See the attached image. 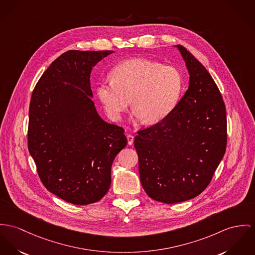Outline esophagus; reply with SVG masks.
<instances>
[{
	"instance_id": "esophagus-1",
	"label": "esophagus",
	"mask_w": 255,
	"mask_h": 255,
	"mask_svg": "<svg viewBox=\"0 0 255 255\" xmlns=\"http://www.w3.org/2000/svg\"><path fill=\"white\" fill-rule=\"evenodd\" d=\"M127 140H128V144H129V145H132V144H133V141H134V136L131 135V134H128V135H127Z\"/></svg>"
}]
</instances>
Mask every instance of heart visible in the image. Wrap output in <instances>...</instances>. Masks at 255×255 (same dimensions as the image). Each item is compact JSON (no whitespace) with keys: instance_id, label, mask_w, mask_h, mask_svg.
I'll return each instance as SVG.
<instances>
[{"instance_id":"obj_1","label":"heart","mask_w":255,"mask_h":255,"mask_svg":"<svg viewBox=\"0 0 255 255\" xmlns=\"http://www.w3.org/2000/svg\"><path fill=\"white\" fill-rule=\"evenodd\" d=\"M111 81H100L96 94L108 116L118 120L130 104L146 124L160 122L175 109L182 91L176 68L148 59H130L110 73Z\"/></svg>"}]
</instances>
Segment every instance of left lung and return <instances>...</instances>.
I'll return each instance as SVG.
<instances>
[{"instance_id":"1","label":"left lung","mask_w":255,"mask_h":255,"mask_svg":"<svg viewBox=\"0 0 255 255\" xmlns=\"http://www.w3.org/2000/svg\"><path fill=\"white\" fill-rule=\"evenodd\" d=\"M177 47L189 87L169 116L138 130L134 140L140 183L148 196L165 204L201 194L227 144L226 109L215 80L185 47Z\"/></svg>"}]
</instances>
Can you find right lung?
Here are the masks:
<instances>
[{
    "instance_id": "right-lung-1",
    "label": "right lung",
    "mask_w": 255,
    "mask_h": 255,
    "mask_svg": "<svg viewBox=\"0 0 255 255\" xmlns=\"http://www.w3.org/2000/svg\"><path fill=\"white\" fill-rule=\"evenodd\" d=\"M113 52L63 53L32 93L29 152L45 188L74 205H89L106 195L113 162L127 144L124 129L100 118L91 99L92 68Z\"/></svg>"
}]
</instances>
